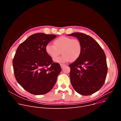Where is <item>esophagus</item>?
I'll return each instance as SVG.
<instances>
[{
  "label": "esophagus",
  "mask_w": 121,
  "mask_h": 121,
  "mask_svg": "<svg viewBox=\"0 0 121 121\" xmlns=\"http://www.w3.org/2000/svg\"><path fill=\"white\" fill-rule=\"evenodd\" d=\"M65 65H64V64H60V66H61V67L62 68L63 67H64Z\"/></svg>",
  "instance_id": "1"
}]
</instances>
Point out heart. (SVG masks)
<instances>
[{"label":"heart","mask_w":121,"mask_h":121,"mask_svg":"<svg viewBox=\"0 0 121 121\" xmlns=\"http://www.w3.org/2000/svg\"><path fill=\"white\" fill-rule=\"evenodd\" d=\"M54 45L48 44L45 47L47 54L53 59L56 58L61 54V57L55 59L58 63H65L77 60L82 52V45L78 39L61 36L54 42Z\"/></svg>","instance_id":"b5f03b06"}]
</instances>
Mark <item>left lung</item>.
Segmentation results:
<instances>
[{
	"mask_svg": "<svg viewBox=\"0 0 121 121\" xmlns=\"http://www.w3.org/2000/svg\"><path fill=\"white\" fill-rule=\"evenodd\" d=\"M77 37L82 45L79 57L69 65L70 81L74 90L82 95L98 91L104 84L108 67L104 51L91 37L80 32L68 35Z\"/></svg>",
	"mask_w": 121,
	"mask_h": 121,
	"instance_id": "8db88e82",
	"label": "left lung"
}]
</instances>
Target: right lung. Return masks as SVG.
Listing matches in <instances>:
<instances>
[{"mask_svg":"<svg viewBox=\"0 0 121 121\" xmlns=\"http://www.w3.org/2000/svg\"><path fill=\"white\" fill-rule=\"evenodd\" d=\"M56 37L43 33L33 34L17 48L13 59L17 82L29 93L43 95L55 86L61 71L60 65L53 62L45 47Z\"/></svg>","mask_w":121,"mask_h":121,"instance_id":"1","label":"right lung"}]
</instances>
